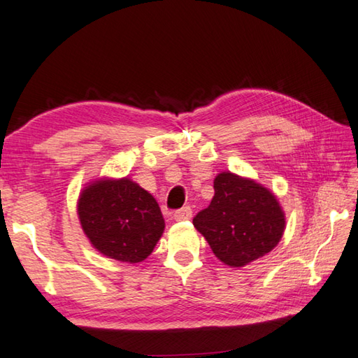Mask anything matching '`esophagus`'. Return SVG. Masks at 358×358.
Returning <instances> with one entry per match:
<instances>
[{
  "label": "esophagus",
  "mask_w": 358,
  "mask_h": 358,
  "mask_svg": "<svg viewBox=\"0 0 358 358\" xmlns=\"http://www.w3.org/2000/svg\"><path fill=\"white\" fill-rule=\"evenodd\" d=\"M192 217V209L189 208V206H185V208H181V209H178V211H175L173 213V219L175 220H189Z\"/></svg>",
  "instance_id": "34e87169"
}]
</instances>
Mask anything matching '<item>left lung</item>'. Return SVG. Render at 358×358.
<instances>
[{
	"instance_id": "obj_1",
	"label": "left lung",
	"mask_w": 358,
	"mask_h": 358,
	"mask_svg": "<svg viewBox=\"0 0 358 358\" xmlns=\"http://www.w3.org/2000/svg\"><path fill=\"white\" fill-rule=\"evenodd\" d=\"M213 253L229 267H243L262 257L281 241L285 219L268 189L231 172L214 180L209 206L194 217Z\"/></svg>"
}]
</instances>
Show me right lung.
<instances>
[{
	"label": "right lung",
	"instance_id": "obj_1",
	"mask_svg": "<svg viewBox=\"0 0 358 358\" xmlns=\"http://www.w3.org/2000/svg\"><path fill=\"white\" fill-rule=\"evenodd\" d=\"M77 213L93 247L121 262L144 261L164 231L157 200L129 178L90 185L80 195Z\"/></svg>",
	"mask_w": 358,
	"mask_h": 358
}]
</instances>
